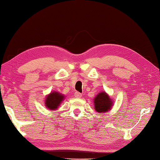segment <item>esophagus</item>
<instances>
[{"mask_svg":"<svg viewBox=\"0 0 160 160\" xmlns=\"http://www.w3.org/2000/svg\"><path fill=\"white\" fill-rule=\"evenodd\" d=\"M74 95H75V97H76V98H80V97H82V94L80 93V92H75V94H74Z\"/></svg>","mask_w":160,"mask_h":160,"instance_id":"1","label":"esophagus"}]
</instances>
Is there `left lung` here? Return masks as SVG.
Wrapping results in <instances>:
<instances>
[{
	"label": "left lung",
	"instance_id": "1",
	"mask_svg": "<svg viewBox=\"0 0 160 160\" xmlns=\"http://www.w3.org/2000/svg\"><path fill=\"white\" fill-rule=\"evenodd\" d=\"M94 109L97 112H106L111 109L112 106V99L108 94L104 92H100L94 99Z\"/></svg>",
	"mask_w": 160,
	"mask_h": 160
}]
</instances>
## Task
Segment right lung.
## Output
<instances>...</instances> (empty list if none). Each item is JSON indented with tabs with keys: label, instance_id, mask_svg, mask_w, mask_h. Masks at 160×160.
<instances>
[{
	"label": "right lung",
	"instance_id": "add662e5",
	"mask_svg": "<svg viewBox=\"0 0 160 160\" xmlns=\"http://www.w3.org/2000/svg\"><path fill=\"white\" fill-rule=\"evenodd\" d=\"M63 99L64 96L61 94L56 92H53L47 97L45 101L46 107L51 110H55L57 109Z\"/></svg>",
	"mask_w": 160,
	"mask_h": 160
}]
</instances>
